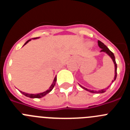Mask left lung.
Returning a JSON list of instances; mask_svg holds the SVG:
<instances>
[{
    "label": "left lung",
    "mask_w": 130,
    "mask_h": 130,
    "mask_svg": "<svg viewBox=\"0 0 130 130\" xmlns=\"http://www.w3.org/2000/svg\"><path fill=\"white\" fill-rule=\"evenodd\" d=\"M98 46L100 47L102 49V50H101V52H105L106 53L107 55H109V56H110L111 57V58H112V60H113V62H114L115 64V77H114V80L112 81V82L114 81H115L116 78H117V63H116V61H115V56H114V54L112 53V52H111V51H110L109 49H108L107 47V46L105 45H104V43H102V42H100V40H98ZM81 86V85H80ZM81 87H82L83 89H85V90H87V91L90 92H92V93H104L105 92V91H106V89H103V90H99V91H95V90H88V89H87V88H85V87H82V86H81ZM109 88V87H108Z\"/></svg>",
    "instance_id": "1"
}]
</instances>
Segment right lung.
Returning <instances> with one entry per match:
<instances>
[{
    "mask_svg": "<svg viewBox=\"0 0 130 130\" xmlns=\"http://www.w3.org/2000/svg\"><path fill=\"white\" fill-rule=\"evenodd\" d=\"M30 40H28V41H27V42H26V43H25V45L28 43ZM56 81H57V77H55V79H54V80H53V84L51 85V87L49 88V90H46V91L44 92L40 93V94H27V93L23 92H21V91H20V92L22 93L23 94L25 95V96H27V97L31 98H42V97H43V96H45L47 94H48L49 92H51V90H53V87H55V83H56Z\"/></svg>",
    "mask_w": 130,
    "mask_h": 130,
    "instance_id": "add662e5",
    "label": "right lung"
}]
</instances>
